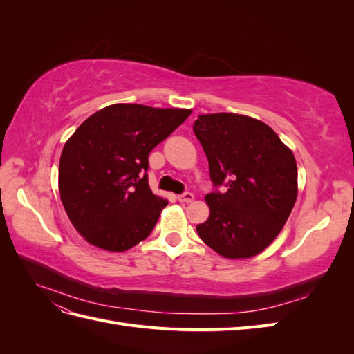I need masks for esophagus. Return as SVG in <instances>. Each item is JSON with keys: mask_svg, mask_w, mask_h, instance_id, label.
<instances>
[{"mask_svg": "<svg viewBox=\"0 0 354 354\" xmlns=\"http://www.w3.org/2000/svg\"><path fill=\"white\" fill-rule=\"evenodd\" d=\"M177 199H178L180 202H192V201L195 199V196H194V194H190V192H186V194L178 195Z\"/></svg>", "mask_w": 354, "mask_h": 354, "instance_id": "esophagus-1", "label": "esophagus"}]
</instances>
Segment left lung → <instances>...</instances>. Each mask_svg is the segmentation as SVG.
Returning a JSON list of instances; mask_svg holds the SVG:
<instances>
[{
  "instance_id": "obj_1",
  "label": "left lung",
  "mask_w": 354,
  "mask_h": 354,
  "mask_svg": "<svg viewBox=\"0 0 354 354\" xmlns=\"http://www.w3.org/2000/svg\"><path fill=\"white\" fill-rule=\"evenodd\" d=\"M194 131L224 194L205 196L209 217L198 224L199 238L224 259H251L283 229L298 195L297 162L272 128L239 113H205Z\"/></svg>"
}]
</instances>
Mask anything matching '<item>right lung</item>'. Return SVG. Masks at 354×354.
<instances>
[{"label": "right lung", "instance_id": "1", "mask_svg": "<svg viewBox=\"0 0 354 354\" xmlns=\"http://www.w3.org/2000/svg\"><path fill=\"white\" fill-rule=\"evenodd\" d=\"M190 109L116 103L88 116L63 146L59 192L88 243L124 252L145 241L168 205L147 183L149 153Z\"/></svg>", "mask_w": 354, "mask_h": 354}]
</instances>
